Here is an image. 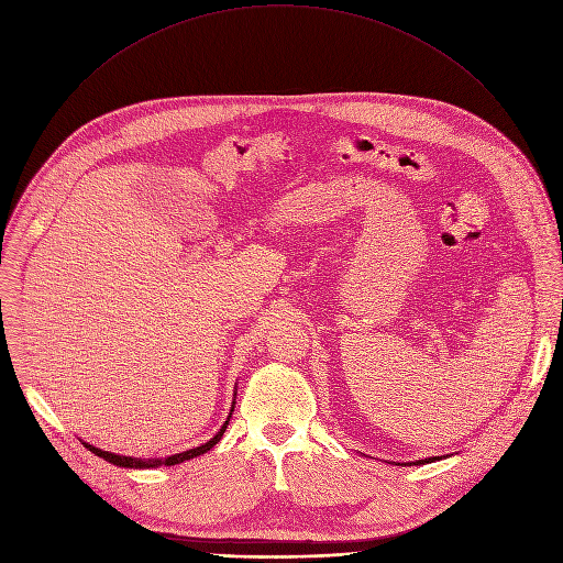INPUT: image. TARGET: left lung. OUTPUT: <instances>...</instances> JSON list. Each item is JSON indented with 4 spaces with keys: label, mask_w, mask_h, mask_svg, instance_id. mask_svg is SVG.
<instances>
[{
    "label": "left lung",
    "mask_w": 563,
    "mask_h": 563,
    "mask_svg": "<svg viewBox=\"0 0 563 563\" xmlns=\"http://www.w3.org/2000/svg\"><path fill=\"white\" fill-rule=\"evenodd\" d=\"M433 460H438V457H424V460H416L413 465H424V463H433Z\"/></svg>",
    "instance_id": "obj_1"
}]
</instances>
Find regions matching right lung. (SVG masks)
<instances>
[{
  "label": "right lung",
  "instance_id": "right-lung-1",
  "mask_svg": "<svg viewBox=\"0 0 563 563\" xmlns=\"http://www.w3.org/2000/svg\"><path fill=\"white\" fill-rule=\"evenodd\" d=\"M233 404H235V401H233ZM231 413H233V408H231ZM231 413H229V418H231ZM229 418H227L224 427H222L209 442H203L201 446H195V449H188V451H181V453H175V455H168V457H132V455H117V453H112V451H103V449H98V446L87 444V442H82V444H85L91 453H96L98 457L108 460V463H112V465H117V467H128V470H152V467H162V465L170 467V465L184 463V460H190V457H197V455H201V453L211 451V449L222 440V435H224V431H227V424H229Z\"/></svg>",
  "mask_w": 563,
  "mask_h": 563
}]
</instances>
